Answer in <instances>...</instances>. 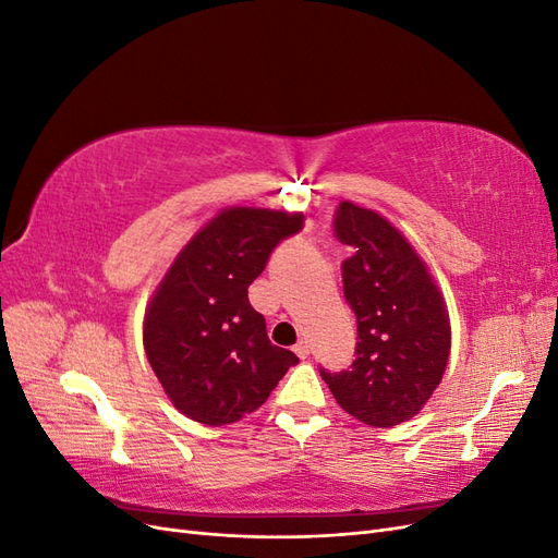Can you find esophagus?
<instances>
[{"instance_id": "esophagus-1", "label": "esophagus", "mask_w": 558, "mask_h": 558, "mask_svg": "<svg viewBox=\"0 0 558 558\" xmlns=\"http://www.w3.org/2000/svg\"><path fill=\"white\" fill-rule=\"evenodd\" d=\"M293 351L298 353L300 359H307V356H310V342H307V340H300V342L293 347Z\"/></svg>"}]
</instances>
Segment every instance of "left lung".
Instances as JSON below:
<instances>
[{
	"label": "left lung",
	"mask_w": 558,
	"mask_h": 558,
	"mask_svg": "<svg viewBox=\"0 0 558 558\" xmlns=\"http://www.w3.org/2000/svg\"><path fill=\"white\" fill-rule=\"evenodd\" d=\"M335 238L353 253L342 263L356 314V361L342 373L320 369L337 404L375 428L412 418L442 381L451 349L445 298L402 232L373 209L340 202Z\"/></svg>",
	"instance_id": "8db88e82"
}]
</instances>
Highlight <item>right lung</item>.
<instances>
[{"label":"right lung","mask_w":558,"mask_h":558,"mask_svg":"<svg viewBox=\"0 0 558 558\" xmlns=\"http://www.w3.org/2000/svg\"><path fill=\"white\" fill-rule=\"evenodd\" d=\"M302 221L275 209H223L167 269L146 307L144 349L181 414L205 426L234 424L298 363L293 351L269 342L248 286Z\"/></svg>","instance_id":"obj_1"}]
</instances>
